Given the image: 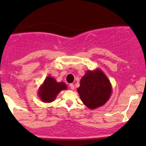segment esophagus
Segmentation results:
<instances>
[{"mask_svg":"<svg viewBox=\"0 0 146 146\" xmlns=\"http://www.w3.org/2000/svg\"><path fill=\"white\" fill-rule=\"evenodd\" d=\"M69 86H70V88H71V90H73V89H74V85H73V84H70Z\"/></svg>","mask_w":146,"mask_h":146,"instance_id":"obj_1","label":"esophagus"}]
</instances>
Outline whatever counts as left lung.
<instances>
[{
  "mask_svg": "<svg viewBox=\"0 0 146 146\" xmlns=\"http://www.w3.org/2000/svg\"><path fill=\"white\" fill-rule=\"evenodd\" d=\"M84 104L90 109L104 105L111 96L112 85L101 69L86 71L77 89Z\"/></svg>",
  "mask_w": 146,
  "mask_h": 146,
  "instance_id": "obj_1",
  "label": "left lung"
}]
</instances>
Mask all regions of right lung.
<instances>
[{
	"label": "right lung",
	"instance_id": "obj_1",
	"mask_svg": "<svg viewBox=\"0 0 146 146\" xmlns=\"http://www.w3.org/2000/svg\"><path fill=\"white\" fill-rule=\"evenodd\" d=\"M66 89L67 86L64 82H58L54 78L48 75L40 86L38 95L42 102L50 103L56 100L61 90Z\"/></svg>",
	"mask_w": 146,
	"mask_h": 146
}]
</instances>
